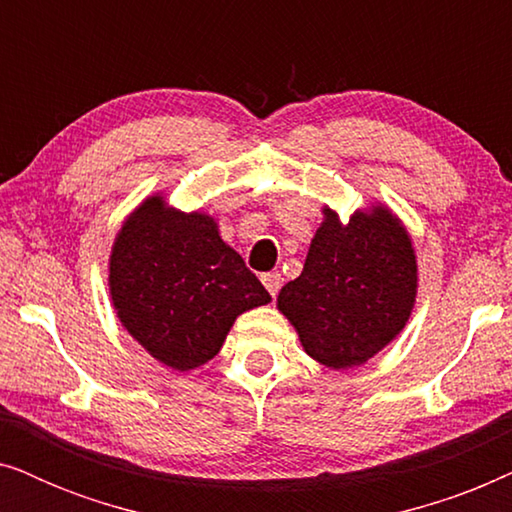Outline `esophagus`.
Here are the masks:
<instances>
[{
  "label": "esophagus",
  "mask_w": 512,
  "mask_h": 512,
  "mask_svg": "<svg viewBox=\"0 0 512 512\" xmlns=\"http://www.w3.org/2000/svg\"><path fill=\"white\" fill-rule=\"evenodd\" d=\"M261 282L265 289H268L270 296L275 298L279 293V286H282V275H279V272H265V275H261Z\"/></svg>",
  "instance_id": "34e87169"
}]
</instances>
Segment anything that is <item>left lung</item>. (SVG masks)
I'll return each instance as SVG.
<instances>
[{"label": "left lung", "mask_w": 512, "mask_h": 512, "mask_svg": "<svg viewBox=\"0 0 512 512\" xmlns=\"http://www.w3.org/2000/svg\"><path fill=\"white\" fill-rule=\"evenodd\" d=\"M417 298V256L401 219L384 205L356 209L347 223L324 207L303 272L277 307L314 361L356 368L408 324Z\"/></svg>", "instance_id": "1"}]
</instances>
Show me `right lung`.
<instances>
[{"mask_svg": "<svg viewBox=\"0 0 512 512\" xmlns=\"http://www.w3.org/2000/svg\"><path fill=\"white\" fill-rule=\"evenodd\" d=\"M109 293L125 331L179 373L212 361L235 319L272 300L214 216L179 212L160 193L116 233Z\"/></svg>", "mask_w": 512, "mask_h": 512, "instance_id": "add662e5", "label": "right lung"}]
</instances>
